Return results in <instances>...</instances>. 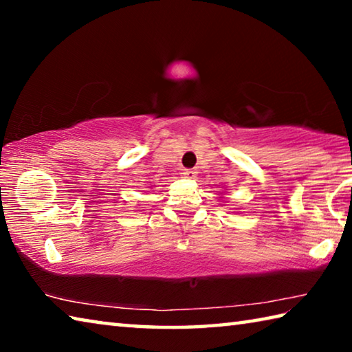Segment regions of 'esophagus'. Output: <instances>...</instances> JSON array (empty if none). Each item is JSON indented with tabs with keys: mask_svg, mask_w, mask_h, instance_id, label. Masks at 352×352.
Wrapping results in <instances>:
<instances>
[{
	"mask_svg": "<svg viewBox=\"0 0 352 352\" xmlns=\"http://www.w3.org/2000/svg\"><path fill=\"white\" fill-rule=\"evenodd\" d=\"M195 175H197V172H195V169H184L183 170V177L184 178H195Z\"/></svg>",
	"mask_w": 352,
	"mask_h": 352,
	"instance_id": "1",
	"label": "esophagus"
}]
</instances>
